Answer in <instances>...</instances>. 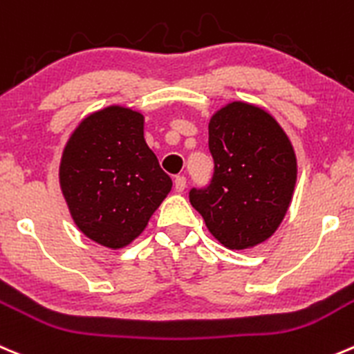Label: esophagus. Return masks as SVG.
<instances>
[{
    "instance_id": "1",
    "label": "esophagus",
    "mask_w": 354,
    "mask_h": 354,
    "mask_svg": "<svg viewBox=\"0 0 354 354\" xmlns=\"http://www.w3.org/2000/svg\"><path fill=\"white\" fill-rule=\"evenodd\" d=\"M174 188H176V192H183L185 188H187V178L185 176L174 178Z\"/></svg>"
}]
</instances>
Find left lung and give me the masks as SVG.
<instances>
[{"mask_svg":"<svg viewBox=\"0 0 354 354\" xmlns=\"http://www.w3.org/2000/svg\"><path fill=\"white\" fill-rule=\"evenodd\" d=\"M214 173L190 202L228 249H249L275 233L297 178L296 153L279 122L263 109L233 102L209 122Z\"/></svg>","mask_w":354,"mask_h":354,"instance_id":"obj_1","label":"left lung"}]
</instances>
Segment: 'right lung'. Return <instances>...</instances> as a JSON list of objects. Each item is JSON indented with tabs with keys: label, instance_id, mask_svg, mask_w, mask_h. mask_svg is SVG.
I'll return each instance as SVG.
<instances>
[{
	"label": "right lung",
	"instance_id": "obj_1",
	"mask_svg": "<svg viewBox=\"0 0 354 354\" xmlns=\"http://www.w3.org/2000/svg\"><path fill=\"white\" fill-rule=\"evenodd\" d=\"M60 187L77 228L121 249L145 230L173 181L143 138V115L112 105L72 133L62 156Z\"/></svg>",
	"mask_w": 354,
	"mask_h": 354
}]
</instances>
